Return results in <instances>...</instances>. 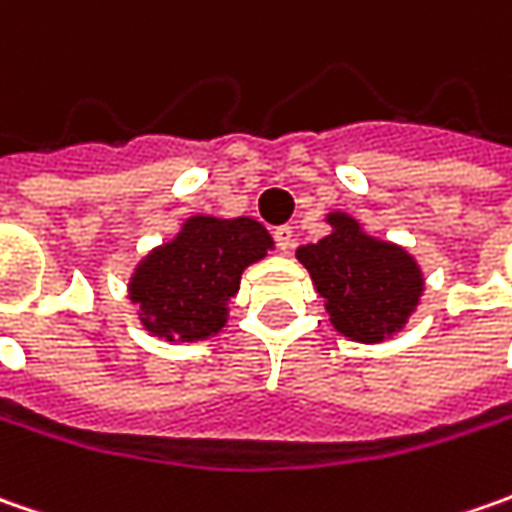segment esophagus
Wrapping results in <instances>:
<instances>
[{
    "label": "esophagus",
    "mask_w": 512,
    "mask_h": 512,
    "mask_svg": "<svg viewBox=\"0 0 512 512\" xmlns=\"http://www.w3.org/2000/svg\"><path fill=\"white\" fill-rule=\"evenodd\" d=\"M273 242H276V247L282 250V253H290L293 247H296V239H293V227H276L273 230Z\"/></svg>",
    "instance_id": "34e87169"
}]
</instances>
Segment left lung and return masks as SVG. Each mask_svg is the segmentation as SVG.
Wrapping results in <instances>:
<instances>
[{
  "instance_id": "left-lung-1",
  "label": "left lung",
  "mask_w": 512,
  "mask_h": 512,
  "mask_svg": "<svg viewBox=\"0 0 512 512\" xmlns=\"http://www.w3.org/2000/svg\"><path fill=\"white\" fill-rule=\"evenodd\" d=\"M333 233L296 250L325 299L333 327L373 344L396 333L419 305L422 273L402 247L362 233L356 219L330 213Z\"/></svg>"
}]
</instances>
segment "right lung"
<instances>
[{"instance_id": "1", "label": "right lung", "mask_w": 512, "mask_h": 512, "mask_svg": "<svg viewBox=\"0 0 512 512\" xmlns=\"http://www.w3.org/2000/svg\"><path fill=\"white\" fill-rule=\"evenodd\" d=\"M270 247L273 239L256 219L193 216L136 267L130 302L142 307V325L168 342L207 339L225 325L242 270Z\"/></svg>"}]
</instances>
